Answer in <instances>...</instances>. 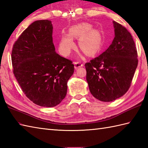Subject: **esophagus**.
Segmentation results:
<instances>
[{"label": "esophagus", "instance_id": "obj_1", "mask_svg": "<svg viewBox=\"0 0 148 148\" xmlns=\"http://www.w3.org/2000/svg\"><path fill=\"white\" fill-rule=\"evenodd\" d=\"M74 68L76 69H78L79 67H83V64L80 62H75L74 63Z\"/></svg>", "mask_w": 148, "mask_h": 148}]
</instances>
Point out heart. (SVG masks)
<instances>
[{
	"label": "heart",
	"mask_w": 148,
	"mask_h": 148,
	"mask_svg": "<svg viewBox=\"0 0 148 148\" xmlns=\"http://www.w3.org/2000/svg\"><path fill=\"white\" fill-rule=\"evenodd\" d=\"M90 26L80 25L74 26L70 29L69 36H64L60 40L59 45L60 51L65 56H67L75 46L74 38H81L79 42L80 48L89 55L97 54L100 49V36L95 30L91 31Z\"/></svg>",
	"instance_id": "1"
}]
</instances>
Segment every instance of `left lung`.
I'll return each mask as SVG.
<instances>
[{
	"mask_svg": "<svg viewBox=\"0 0 148 148\" xmlns=\"http://www.w3.org/2000/svg\"><path fill=\"white\" fill-rule=\"evenodd\" d=\"M115 37L106 51L86 63V81L92 95L111 102L127 93L138 64L137 52L130 33L113 21Z\"/></svg>",
	"mask_w": 148,
	"mask_h": 148,
	"instance_id": "obj_1",
	"label": "left lung"
}]
</instances>
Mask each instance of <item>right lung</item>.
Masks as SVG:
<instances>
[{"label":"right lung","instance_id":"1","mask_svg":"<svg viewBox=\"0 0 148 148\" xmlns=\"http://www.w3.org/2000/svg\"><path fill=\"white\" fill-rule=\"evenodd\" d=\"M53 26L48 20L33 22L13 45L11 60L13 73L27 98L46 108L57 106L67 91L73 74L72 61L55 51Z\"/></svg>","mask_w":148,"mask_h":148}]
</instances>
